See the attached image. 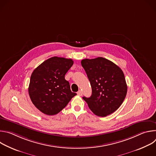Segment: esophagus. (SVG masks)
<instances>
[{
  "instance_id": "34e87169",
  "label": "esophagus",
  "mask_w": 156,
  "mask_h": 156,
  "mask_svg": "<svg viewBox=\"0 0 156 156\" xmlns=\"http://www.w3.org/2000/svg\"><path fill=\"white\" fill-rule=\"evenodd\" d=\"M77 94H78V95H79V96H82V94H83V92H82L81 90H80V91H78Z\"/></svg>"
}]
</instances>
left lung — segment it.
<instances>
[{
    "instance_id": "obj_1",
    "label": "left lung",
    "mask_w": 156,
    "mask_h": 156,
    "mask_svg": "<svg viewBox=\"0 0 156 156\" xmlns=\"http://www.w3.org/2000/svg\"><path fill=\"white\" fill-rule=\"evenodd\" d=\"M81 63L92 88L91 97L83 99L95 115L104 117L112 114L122 105L127 93L123 71L103 57L83 59Z\"/></svg>"
}]
</instances>
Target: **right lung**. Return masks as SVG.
I'll return each instance as SVG.
<instances>
[{"mask_svg":"<svg viewBox=\"0 0 156 156\" xmlns=\"http://www.w3.org/2000/svg\"><path fill=\"white\" fill-rule=\"evenodd\" d=\"M73 64L71 58L53 57L43 62L33 72L29 95L33 104L44 114H58L76 95L72 92L69 82L65 79Z\"/></svg>","mask_w":156,"mask_h":156,"instance_id":"right-lung-1","label":"right lung"}]
</instances>
